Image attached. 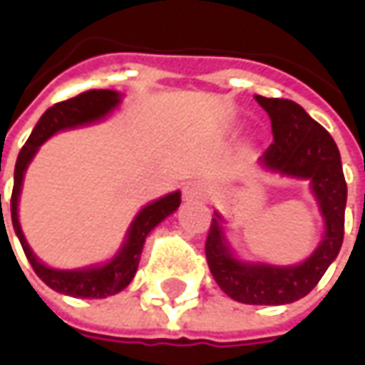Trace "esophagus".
Instances as JSON below:
<instances>
[{"mask_svg": "<svg viewBox=\"0 0 365 365\" xmlns=\"http://www.w3.org/2000/svg\"><path fill=\"white\" fill-rule=\"evenodd\" d=\"M183 193H185V197H203L205 195V185L200 182H190L185 185Z\"/></svg>", "mask_w": 365, "mask_h": 365, "instance_id": "esophagus-1", "label": "esophagus"}]
</instances>
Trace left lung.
I'll return each instance as SVG.
<instances>
[{
	"mask_svg": "<svg viewBox=\"0 0 365 365\" xmlns=\"http://www.w3.org/2000/svg\"><path fill=\"white\" fill-rule=\"evenodd\" d=\"M272 120L274 143L259 163L282 175L312 182V192L326 222V235L316 252L299 266L245 264L235 259L224 237L222 215L212 217L205 240V259L217 286L227 296L252 306H282L307 296L318 286L344 242V212L348 185L338 145L328 131L292 99L255 96Z\"/></svg>",
	"mask_w": 365,
	"mask_h": 365,
	"instance_id": "left-lung-1",
	"label": "left lung"
}]
</instances>
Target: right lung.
I'll return each mask as SVG.
<instances>
[{"instance_id": "add662e5", "label": "right lung", "mask_w": 365, "mask_h": 365, "mask_svg": "<svg viewBox=\"0 0 365 365\" xmlns=\"http://www.w3.org/2000/svg\"><path fill=\"white\" fill-rule=\"evenodd\" d=\"M118 103H120V93L111 91V89H89V91H83V93L76 96V98L59 101L39 118L37 125L29 135V140L26 141V145L21 148L19 155H17L16 173H14V192H11L14 230H16L17 237L21 242V247H24L26 257L29 259L34 272L51 289H56L59 294H66V296L108 297L130 286V282L138 272L141 250H143L148 234L160 222H163L168 215L173 214L180 207V202H182V193L173 192L168 193L165 197H160L158 202H151L150 205H145L140 214L135 215V220L131 222L123 247L106 266H91L83 267V269H53V267L43 266L34 255L31 247L27 245L26 237H24L19 220H17V202H19L21 182H24V173H26L31 158L36 155L39 145L47 138H51L56 131L69 130V128H78V125H86V123H91V121L101 120Z\"/></svg>"}]
</instances>
